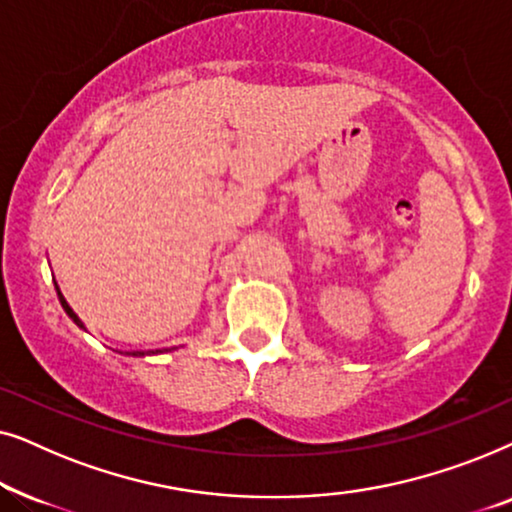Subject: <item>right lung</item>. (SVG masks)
<instances>
[{
  "label": "right lung",
  "instance_id": "right-lung-1",
  "mask_svg": "<svg viewBox=\"0 0 512 512\" xmlns=\"http://www.w3.org/2000/svg\"><path fill=\"white\" fill-rule=\"evenodd\" d=\"M58 298H60V303H62V307H65V312L69 314V317H72L74 319V324L76 326H81L83 328V324H81V319L79 317H76V314H74V310H72V307H69L67 305V300H65V296H62V293H60V289H58ZM156 352H160V349H156ZM156 352H153V354H156ZM146 352H132V356H144Z\"/></svg>",
  "mask_w": 512,
  "mask_h": 512
}]
</instances>
